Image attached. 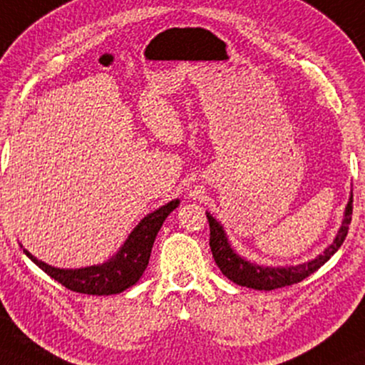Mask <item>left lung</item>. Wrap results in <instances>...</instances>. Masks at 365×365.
Instances as JSON below:
<instances>
[{"label":"left lung","mask_w":365,"mask_h":365,"mask_svg":"<svg viewBox=\"0 0 365 365\" xmlns=\"http://www.w3.org/2000/svg\"><path fill=\"white\" fill-rule=\"evenodd\" d=\"M205 214L210 225L212 256H214L222 274L227 276L230 281H234L239 286L269 292V289L299 283L307 276L315 273L318 267L324 266L339 251V247L342 246L345 237H347L350 220H352V193H350L347 205H345L342 224H340V229L336 230V236L334 237L330 246L325 247L322 255L297 266H262L257 264V262L244 259L241 255H237L232 244H230L227 234L224 230V225L214 215H210V212H205Z\"/></svg>","instance_id":"left-lung-1"}]
</instances>
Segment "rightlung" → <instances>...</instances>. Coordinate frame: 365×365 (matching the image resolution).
I'll list each match as a JSON object with an SVG mask.
<instances>
[{
    "label": "right lung",
    "mask_w": 365,
    "mask_h": 365,
    "mask_svg": "<svg viewBox=\"0 0 365 365\" xmlns=\"http://www.w3.org/2000/svg\"><path fill=\"white\" fill-rule=\"evenodd\" d=\"M180 205L178 198L161 205L160 209L150 212L138 222L135 229L129 232L126 241L121 244L116 255L101 264H92L76 269L55 267L47 262L36 259L30 251L23 247V252L35 262L40 269H43L50 278L58 281L60 284L72 289L76 293L84 294H116L136 284L148 266L151 247L156 239V234L163 225L165 219Z\"/></svg>",
    "instance_id": "add662e5"
}]
</instances>
